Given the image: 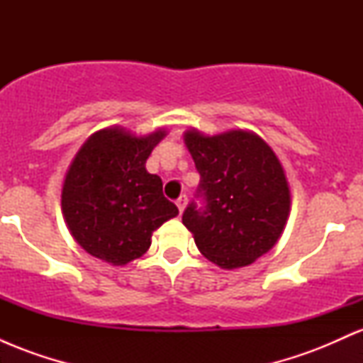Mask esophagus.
Wrapping results in <instances>:
<instances>
[{
	"instance_id": "34e87169",
	"label": "esophagus",
	"mask_w": 363,
	"mask_h": 363,
	"mask_svg": "<svg viewBox=\"0 0 363 363\" xmlns=\"http://www.w3.org/2000/svg\"><path fill=\"white\" fill-rule=\"evenodd\" d=\"M176 205H177V208H179V211H184V208H186V205H187V196L186 194H181L177 198V201H176Z\"/></svg>"
}]
</instances>
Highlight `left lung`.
Here are the masks:
<instances>
[{"instance_id": "1", "label": "left lung", "mask_w": 363, "mask_h": 363, "mask_svg": "<svg viewBox=\"0 0 363 363\" xmlns=\"http://www.w3.org/2000/svg\"><path fill=\"white\" fill-rule=\"evenodd\" d=\"M198 169L196 198L182 223L199 252L223 269L251 264L280 239L290 213V189L280 160L256 133L230 129L206 136L184 133Z\"/></svg>"}]
</instances>
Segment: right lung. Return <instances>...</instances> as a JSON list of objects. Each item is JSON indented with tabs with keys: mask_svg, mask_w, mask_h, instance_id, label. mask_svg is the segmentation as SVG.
<instances>
[{
	"mask_svg": "<svg viewBox=\"0 0 363 363\" xmlns=\"http://www.w3.org/2000/svg\"><path fill=\"white\" fill-rule=\"evenodd\" d=\"M167 133L135 136L111 126L94 133L73 158L61 208L73 239L94 257L124 266L148 251L152 234L179 210L148 174L147 158Z\"/></svg>",
	"mask_w": 363,
	"mask_h": 363,
	"instance_id": "right-lung-1",
	"label": "right lung"
}]
</instances>
